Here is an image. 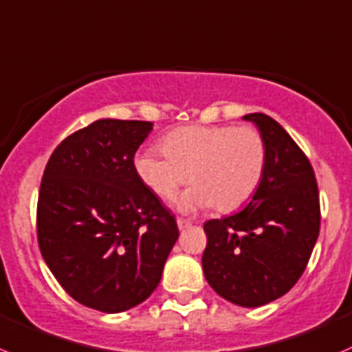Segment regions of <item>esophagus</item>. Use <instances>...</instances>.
I'll list each match as a JSON object with an SVG mask.
<instances>
[{"label": "esophagus", "instance_id": "34e87169", "mask_svg": "<svg viewBox=\"0 0 352 352\" xmlns=\"http://www.w3.org/2000/svg\"><path fill=\"white\" fill-rule=\"evenodd\" d=\"M177 228H179V231H184V229H188L191 226L190 221H184V219H177Z\"/></svg>", "mask_w": 352, "mask_h": 352}]
</instances>
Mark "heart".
I'll return each instance as SVG.
<instances>
[{
	"instance_id": "b5f03b06",
	"label": "heart",
	"mask_w": 352,
	"mask_h": 352,
	"mask_svg": "<svg viewBox=\"0 0 352 352\" xmlns=\"http://www.w3.org/2000/svg\"><path fill=\"white\" fill-rule=\"evenodd\" d=\"M162 154L145 148L135 157L142 183L162 200H175L183 214L217 207L231 212L258 190L267 166V145L253 126H183L166 135Z\"/></svg>"
}]
</instances>
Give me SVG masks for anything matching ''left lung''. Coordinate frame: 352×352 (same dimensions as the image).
<instances>
[{"mask_svg":"<svg viewBox=\"0 0 352 352\" xmlns=\"http://www.w3.org/2000/svg\"><path fill=\"white\" fill-rule=\"evenodd\" d=\"M243 120L265 140V173L243 210L205 222L201 267L219 296L256 308L286 294L305 272L320 232V201L311 164L289 133L267 114Z\"/></svg>","mask_w":352,"mask_h":352,"instance_id":"1","label":"left lung"}]
</instances>
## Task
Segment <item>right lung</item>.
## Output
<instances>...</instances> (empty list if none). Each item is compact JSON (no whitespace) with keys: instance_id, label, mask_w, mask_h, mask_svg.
<instances>
[{"instance_id":"1","label":"right lung","mask_w":352,"mask_h":352,"mask_svg":"<svg viewBox=\"0 0 352 352\" xmlns=\"http://www.w3.org/2000/svg\"><path fill=\"white\" fill-rule=\"evenodd\" d=\"M154 123L97 120L58 145L44 171L37 239L73 299L104 313L140 305L175 246V215L135 171Z\"/></svg>"}]
</instances>
